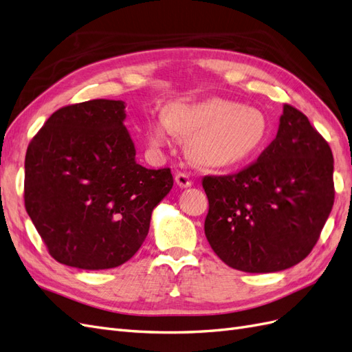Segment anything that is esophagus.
Listing matches in <instances>:
<instances>
[{
  "label": "esophagus",
  "instance_id": "34e87169",
  "mask_svg": "<svg viewBox=\"0 0 352 352\" xmlns=\"http://www.w3.org/2000/svg\"><path fill=\"white\" fill-rule=\"evenodd\" d=\"M175 180H176L177 186H180V188H189V186H192V179L189 177L188 173H184V172L177 173L176 177H175Z\"/></svg>",
  "mask_w": 352,
  "mask_h": 352
}]
</instances>
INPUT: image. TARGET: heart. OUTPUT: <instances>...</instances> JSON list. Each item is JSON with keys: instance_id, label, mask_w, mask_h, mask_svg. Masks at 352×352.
<instances>
[{"instance_id": "heart-1", "label": "heart", "mask_w": 352, "mask_h": 352, "mask_svg": "<svg viewBox=\"0 0 352 352\" xmlns=\"http://www.w3.org/2000/svg\"><path fill=\"white\" fill-rule=\"evenodd\" d=\"M190 140V150L199 162L211 166L243 163L264 145L269 122L263 111L247 105L211 98L195 104H170L164 117L150 124L154 146L167 145L170 135Z\"/></svg>"}]
</instances>
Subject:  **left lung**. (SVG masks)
<instances>
[{
	"mask_svg": "<svg viewBox=\"0 0 352 352\" xmlns=\"http://www.w3.org/2000/svg\"><path fill=\"white\" fill-rule=\"evenodd\" d=\"M206 236L219 258L247 273L289 269L311 252L335 199L333 155L307 116L283 105L276 140L254 164L202 179Z\"/></svg>",
	"mask_w": 352,
	"mask_h": 352,
	"instance_id": "1",
	"label": "left lung"
}]
</instances>
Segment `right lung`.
<instances>
[{
    "mask_svg": "<svg viewBox=\"0 0 352 352\" xmlns=\"http://www.w3.org/2000/svg\"><path fill=\"white\" fill-rule=\"evenodd\" d=\"M123 101L92 100L52 113L25 160V207L52 258L82 270L131 260L153 210L173 188L170 168L136 163Z\"/></svg>",
    "mask_w": 352,
    "mask_h": 352,
    "instance_id": "add662e5",
    "label": "right lung"
}]
</instances>
